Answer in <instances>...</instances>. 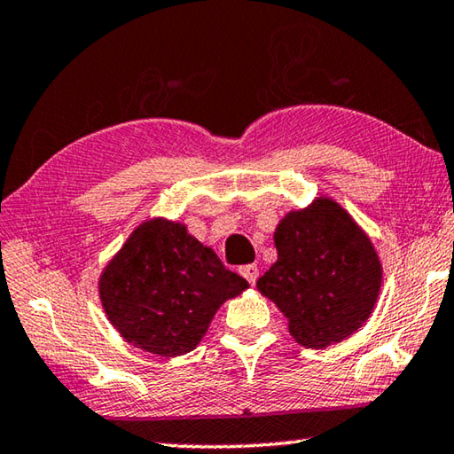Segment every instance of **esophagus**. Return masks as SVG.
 <instances>
[{
	"label": "esophagus",
	"instance_id": "esophagus-1",
	"mask_svg": "<svg viewBox=\"0 0 454 454\" xmlns=\"http://www.w3.org/2000/svg\"><path fill=\"white\" fill-rule=\"evenodd\" d=\"M240 275L247 278L250 285H254L256 278H258V266L256 264H244V266H240Z\"/></svg>",
	"mask_w": 454,
	"mask_h": 454
}]
</instances>
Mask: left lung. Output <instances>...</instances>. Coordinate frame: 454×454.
<instances>
[{
    "label": "left lung",
    "mask_w": 454,
    "mask_h": 454,
    "mask_svg": "<svg viewBox=\"0 0 454 454\" xmlns=\"http://www.w3.org/2000/svg\"><path fill=\"white\" fill-rule=\"evenodd\" d=\"M275 244L277 262L256 286L289 317L297 343L323 349L362 327L376 305L382 269L348 212L317 200L280 222Z\"/></svg>",
    "instance_id": "8db88e82"
}]
</instances>
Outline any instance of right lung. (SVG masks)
<instances>
[{
  "mask_svg": "<svg viewBox=\"0 0 454 454\" xmlns=\"http://www.w3.org/2000/svg\"><path fill=\"white\" fill-rule=\"evenodd\" d=\"M182 224L139 226L100 277V301L119 333L163 357L192 351L218 307L247 289Z\"/></svg>",
  "mask_w": 454,
  "mask_h": 454,
  "instance_id": "1",
  "label": "right lung"
}]
</instances>
